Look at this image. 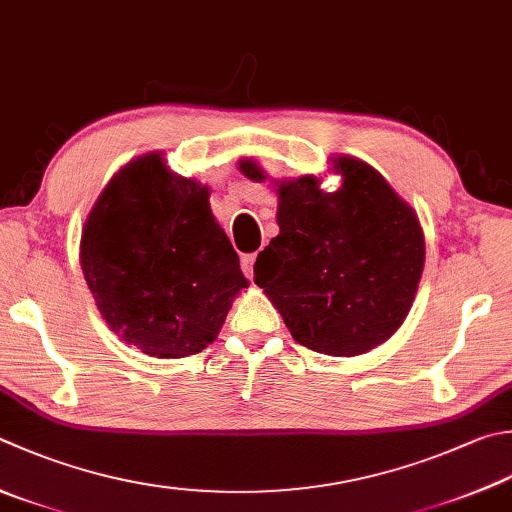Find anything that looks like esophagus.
Listing matches in <instances>:
<instances>
[{"label": "esophagus", "mask_w": 512, "mask_h": 512, "mask_svg": "<svg viewBox=\"0 0 512 512\" xmlns=\"http://www.w3.org/2000/svg\"><path fill=\"white\" fill-rule=\"evenodd\" d=\"M254 263H256V254H245L240 258V265H243V272L247 278H254Z\"/></svg>", "instance_id": "1"}]
</instances>
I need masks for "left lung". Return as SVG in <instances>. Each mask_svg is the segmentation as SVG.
<instances>
[{
    "instance_id": "1",
    "label": "left lung",
    "mask_w": 512,
    "mask_h": 512,
    "mask_svg": "<svg viewBox=\"0 0 512 512\" xmlns=\"http://www.w3.org/2000/svg\"><path fill=\"white\" fill-rule=\"evenodd\" d=\"M343 185L303 176L278 185V236L258 254L254 283L272 298L294 341L330 356L370 352L399 330L421 281L419 218L374 167L332 158ZM249 180L267 176L252 158Z\"/></svg>"
}]
</instances>
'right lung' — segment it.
<instances>
[{"label": "right lung", "mask_w": 512, "mask_h": 512, "mask_svg": "<svg viewBox=\"0 0 512 512\" xmlns=\"http://www.w3.org/2000/svg\"><path fill=\"white\" fill-rule=\"evenodd\" d=\"M80 263L106 325L158 359L214 343L247 287L209 189L169 171L160 151L109 180L84 223Z\"/></svg>", "instance_id": "right-lung-1"}]
</instances>
